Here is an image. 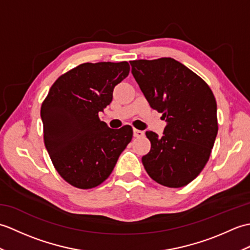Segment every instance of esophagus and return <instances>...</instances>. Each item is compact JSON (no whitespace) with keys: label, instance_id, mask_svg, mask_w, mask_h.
I'll return each instance as SVG.
<instances>
[{"label":"esophagus","instance_id":"esophagus-1","mask_svg":"<svg viewBox=\"0 0 250 250\" xmlns=\"http://www.w3.org/2000/svg\"><path fill=\"white\" fill-rule=\"evenodd\" d=\"M133 135L134 137H137V139H140V137H143L145 135L144 131H141V130H137V129H134L133 130Z\"/></svg>","mask_w":250,"mask_h":250}]
</instances>
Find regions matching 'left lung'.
Returning <instances> with one entry per match:
<instances>
[{
  "label": "left lung",
  "instance_id": "8db88e82",
  "mask_svg": "<svg viewBox=\"0 0 250 250\" xmlns=\"http://www.w3.org/2000/svg\"><path fill=\"white\" fill-rule=\"evenodd\" d=\"M130 64L150 107L167 122L161 137L146 131L151 148L143 156V166L158 184L184 187L202 172L214 147L218 133L214 93L199 75L172 58Z\"/></svg>",
  "mask_w": 250,
  "mask_h": 250
}]
</instances>
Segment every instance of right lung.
I'll return each instance as SVG.
<instances>
[{
  "instance_id": "right-lung-1",
  "label": "right lung",
  "mask_w": 250,
  "mask_h": 250,
  "mask_svg": "<svg viewBox=\"0 0 250 250\" xmlns=\"http://www.w3.org/2000/svg\"><path fill=\"white\" fill-rule=\"evenodd\" d=\"M129 72L126 61L83 63L62 74L42 103L45 147L57 172L73 187L102 184L132 140L131 125L114 130L99 118Z\"/></svg>"
}]
</instances>
